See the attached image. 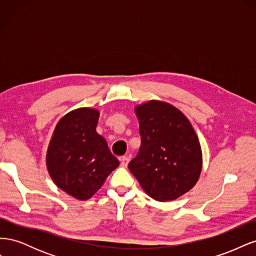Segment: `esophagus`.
I'll return each instance as SVG.
<instances>
[{"label":"esophagus","instance_id":"obj_1","mask_svg":"<svg viewBox=\"0 0 256 256\" xmlns=\"http://www.w3.org/2000/svg\"><path fill=\"white\" fill-rule=\"evenodd\" d=\"M129 160H130V157H129V156H124V157H122V158H120V166H122V168H126L127 164H128Z\"/></svg>","mask_w":256,"mask_h":256}]
</instances>
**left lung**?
Listing matches in <instances>:
<instances>
[{"label":"left lung","mask_w":256,"mask_h":256,"mask_svg":"<svg viewBox=\"0 0 256 256\" xmlns=\"http://www.w3.org/2000/svg\"><path fill=\"white\" fill-rule=\"evenodd\" d=\"M141 147L128 168L152 198L176 200L194 187L202 150L189 120L172 104L150 100L136 106Z\"/></svg>","instance_id":"obj_1"}]
</instances>
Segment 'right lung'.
Segmentation results:
<instances>
[{"label": "right lung", "instance_id": "obj_1", "mask_svg": "<svg viewBox=\"0 0 256 256\" xmlns=\"http://www.w3.org/2000/svg\"><path fill=\"white\" fill-rule=\"evenodd\" d=\"M99 112L80 108L58 122L48 146L46 164L60 189L78 200H88L120 166L104 138L96 132Z\"/></svg>", "mask_w": 256, "mask_h": 256}]
</instances>
